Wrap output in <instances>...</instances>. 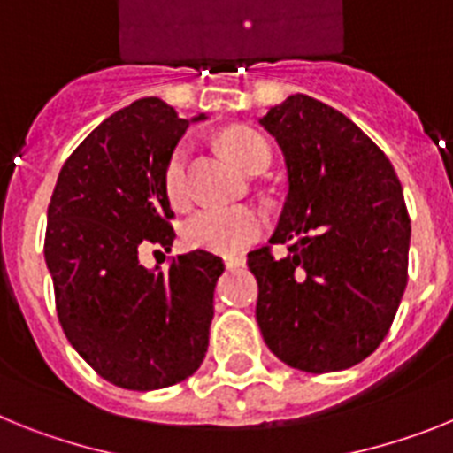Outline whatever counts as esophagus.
<instances>
[{
    "label": "esophagus",
    "instance_id": "1",
    "mask_svg": "<svg viewBox=\"0 0 453 453\" xmlns=\"http://www.w3.org/2000/svg\"><path fill=\"white\" fill-rule=\"evenodd\" d=\"M223 262H226L227 269H239V266L246 265V259H243L242 255H226V257H223Z\"/></svg>",
    "mask_w": 453,
    "mask_h": 453
}]
</instances>
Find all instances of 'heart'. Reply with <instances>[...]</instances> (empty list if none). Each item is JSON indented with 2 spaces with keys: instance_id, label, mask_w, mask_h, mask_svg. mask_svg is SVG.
Returning a JSON list of instances; mask_svg holds the SVG:
<instances>
[{
  "instance_id": "heart-1",
  "label": "heart",
  "mask_w": 453,
  "mask_h": 453,
  "mask_svg": "<svg viewBox=\"0 0 453 453\" xmlns=\"http://www.w3.org/2000/svg\"><path fill=\"white\" fill-rule=\"evenodd\" d=\"M227 155L246 173L265 171L271 161L266 141L249 127H232L221 134ZM164 194L175 210L188 207V145H178L164 166ZM265 230V216L253 207H211L184 223L182 239L191 249L234 253L253 243Z\"/></svg>"
}]
</instances>
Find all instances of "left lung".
<instances>
[{
	"instance_id": "1",
	"label": "left lung",
	"mask_w": 453,
	"mask_h": 453,
	"mask_svg": "<svg viewBox=\"0 0 453 453\" xmlns=\"http://www.w3.org/2000/svg\"><path fill=\"white\" fill-rule=\"evenodd\" d=\"M259 125L287 164L280 223L249 253L266 346L310 373L349 369L385 340L408 282L411 219L390 159L353 120L289 96Z\"/></svg>"
}]
</instances>
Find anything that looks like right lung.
<instances>
[{"label":"right lung","instance_id":"1","mask_svg":"<svg viewBox=\"0 0 453 453\" xmlns=\"http://www.w3.org/2000/svg\"><path fill=\"white\" fill-rule=\"evenodd\" d=\"M187 127L159 97L132 102L65 159L47 207L45 262L63 333L125 390L188 379L210 344L223 259L191 250L164 271L139 262L143 246L171 250L175 239L164 166Z\"/></svg>","mask_w":453,"mask_h":453}]
</instances>
